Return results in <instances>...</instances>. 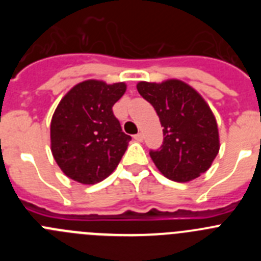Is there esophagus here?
<instances>
[{
	"instance_id": "esophagus-1",
	"label": "esophagus",
	"mask_w": 261,
	"mask_h": 261,
	"mask_svg": "<svg viewBox=\"0 0 261 261\" xmlns=\"http://www.w3.org/2000/svg\"><path fill=\"white\" fill-rule=\"evenodd\" d=\"M135 140L138 142H142L144 141V135L142 133H137V135H135Z\"/></svg>"
}]
</instances>
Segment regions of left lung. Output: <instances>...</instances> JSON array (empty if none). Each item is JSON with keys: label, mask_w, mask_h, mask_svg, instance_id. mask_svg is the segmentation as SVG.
<instances>
[{"label": "left lung", "mask_w": 261, "mask_h": 261, "mask_svg": "<svg viewBox=\"0 0 261 261\" xmlns=\"http://www.w3.org/2000/svg\"><path fill=\"white\" fill-rule=\"evenodd\" d=\"M140 95L150 103L163 126V144L150 156L170 180L186 183L212 166L220 136L211 107L190 85L179 80L138 82Z\"/></svg>", "instance_id": "left-lung-1"}]
</instances>
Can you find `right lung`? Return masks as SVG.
<instances>
[{"label":"right lung","instance_id":"obj_1","mask_svg":"<svg viewBox=\"0 0 261 261\" xmlns=\"http://www.w3.org/2000/svg\"><path fill=\"white\" fill-rule=\"evenodd\" d=\"M124 82L87 80L75 85L57 106L50 121V150L62 172L82 184H95L114 172L130 136L115 117Z\"/></svg>","mask_w":261,"mask_h":261}]
</instances>
